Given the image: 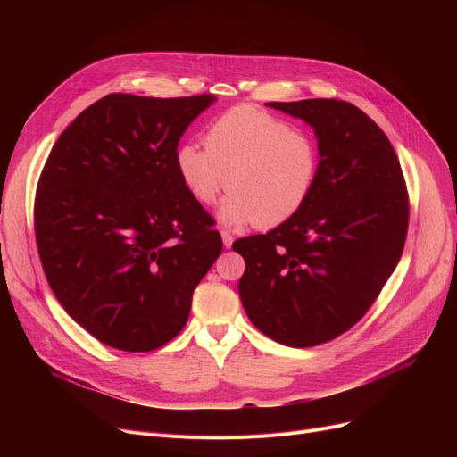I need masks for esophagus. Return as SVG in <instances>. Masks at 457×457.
<instances>
[{"label":"esophagus","instance_id":"34e87169","mask_svg":"<svg viewBox=\"0 0 457 457\" xmlns=\"http://www.w3.org/2000/svg\"><path fill=\"white\" fill-rule=\"evenodd\" d=\"M220 235H222V243H224V246H226V248H231V245H233V235H231L228 229H222V231H220Z\"/></svg>","mask_w":457,"mask_h":457}]
</instances>
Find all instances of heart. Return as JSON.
Segmentation results:
<instances>
[{
  "label": "heart",
  "mask_w": 457,
  "mask_h": 457,
  "mask_svg": "<svg viewBox=\"0 0 457 457\" xmlns=\"http://www.w3.org/2000/svg\"><path fill=\"white\" fill-rule=\"evenodd\" d=\"M176 168L188 195L211 205L229 187L220 219L229 226L274 228L305 205L319 178L315 137L281 118L238 105L214 118L205 146L183 142Z\"/></svg>",
  "instance_id": "heart-1"
}]
</instances>
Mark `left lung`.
Segmentation results:
<instances>
[{
    "label": "left lung",
    "mask_w": 457,
    "mask_h": 457,
    "mask_svg": "<svg viewBox=\"0 0 457 457\" xmlns=\"http://www.w3.org/2000/svg\"><path fill=\"white\" fill-rule=\"evenodd\" d=\"M315 129L320 168L305 205L267 235L233 243L252 324L293 348L328 343L363 319L403 252L410 198L387 135L343 100L270 102Z\"/></svg>",
    "instance_id": "1"
}]
</instances>
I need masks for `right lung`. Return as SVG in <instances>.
Wrapping results in <instances>:
<instances>
[{
    "label": "right lung",
    "instance_id": "1",
    "mask_svg": "<svg viewBox=\"0 0 457 457\" xmlns=\"http://www.w3.org/2000/svg\"><path fill=\"white\" fill-rule=\"evenodd\" d=\"M214 100L107 94L61 133L42 168L44 274L66 313L107 346L150 352L172 341L222 252L176 168L181 135Z\"/></svg>",
    "mask_w": 457,
    "mask_h": 457
}]
</instances>
